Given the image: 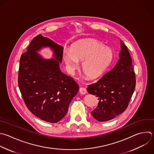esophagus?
<instances>
[{
	"label": "esophagus",
	"instance_id": "esophagus-1",
	"mask_svg": "<svg viewBox=\"0 0 154 154\" xmlns=\"http://www.w3.org/2000/svg\"><path fill=\"white\" fill-rule=\"evenodd\" d=\"M79 93L81 94H85L87 93V90L86 88H83V87H81L79 88Z\"/></svg>",
	"mask_w": 154,
	"mask_h": 154
}]
</instances>
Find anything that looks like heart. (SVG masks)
Returning <instances> with one entry per match:
<instances>
[{"label": "heart", "mask_w": 154, "mask_h": 154, "mask_svg": "<svg viewBox=\"0 0 154 154\" xmlns=\"http://www.w3.org/2000/svg\"><path fill=\"white\" fill-rule=\"evenodd\" d=\"M112 51L93 39L79 42L70 49H64L63 60L70 72H74L82 61V70L90 79L100 76L112 61Z\"/></svg>", "instance_id": "heart-1"}]
</instances>
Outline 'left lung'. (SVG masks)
<instances>
[{"label": "left lung", "instance_id": "left-lung-1", "mask_svg": "<svg viewBox=\"0 0 154 154\" xmlns=\"http://www.w3.org/2000/svg\"><path fill=\"white\" fill-rule=\"evenodd\" d=\"M119 60L97 82L88 85L87 91L97 97L99 102L91 112L98 121L106 122L125 111L135 87V75L130 54L120 40Z\"/></svg>", "mask_w": 154, "mask_h": 154}]
</instances>
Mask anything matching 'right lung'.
Instances as JSON below:
<instances>
[{
  "mask_svg": "<svg viewBox=\"0 0 154 154\" xmlns=\"http://www.w3.org/2000/svg\"><path fill=\"white\" fill-rule=\"evenodd\" d=\"M43 47L53 51V58L45 59L38 53ZM63 47L40 34L33 38L21 56L18 84L29 110L40 119L57 123L67 114L79 86L60 68Z\"/></svg>",
  "mask_w": 154,
  "mask_h": 154,
  "instance_id": "obj_1",
  "label": "right lung"
}]
</instances>
